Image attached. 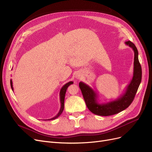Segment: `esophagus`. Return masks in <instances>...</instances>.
Returning <instances> with one entry per match:
<instances>
[{"label": "esophagus", "mask_w": 152, "mask_h": 152, "mask_svg": "<svg viewBox=\"0 0 152 152\" xmlns=\"http://www.w3.org/2000/svg\"><path fill=\"white\" fill-rule=\"evenodd\" d=\"M76 78L78 79V78H80V77H79V76H78V75H77V76H76Z\"/></svg>", "instance_id": "obj_1"}]
</instances>
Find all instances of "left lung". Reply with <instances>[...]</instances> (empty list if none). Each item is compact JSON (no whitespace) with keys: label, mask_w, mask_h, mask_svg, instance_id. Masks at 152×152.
<instances>
[{"label":"left lung","mask_w":152,"mask_h":152,"mask_svg":"<svg viewBox=\"0 0 152 152\" xmlns=\"http://www.w3.org/2000/svg\"><path fill=\"white\" fill-rule=\"evenodd\" d=\"M125 44L131 48L134 52V72L132 80L120 97L110 102L101 103L98 102V95L95 90L83 82L79 83L86 106L93 114L102 116L118 114L126 110L133 102L141 82L142 68L138 58V50L135 45L130 41L125 42Z\"/></svg>","instance_id":"left-lung-1"}]
</instances>
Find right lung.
I'll return each instance as SVG.
<instances>
[{"mask_svg":"<svg viewBox=\"0 0 152 152\" xmlns=\"http://www.w3.org/2000/svg\"><path fill=\"white\" fill-rule=\"evenodd\" d=\"M74 82H69L68 83H67L66 84H65L62 88L61 89V91H60V102H61V108H60V110H59V112L58 113V114H57L56 116H54V118H51V119H45V121H49V120H53V119H55L56 118H58L59 115L62 114L63 110H64V99H65V95H66V91H67V88L69 87V86L73 84ZM10 85H11V88H12V90L13 91V84H12V79L10 80Z\"/></svg>","mask_w":152,"mask_h":152,"instance_id":"add662e5","label":"right lung"}]
</instances>
